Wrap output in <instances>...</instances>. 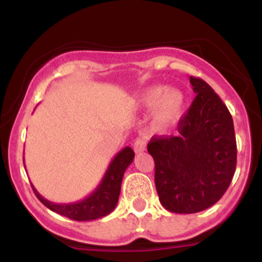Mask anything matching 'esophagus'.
Instances as JSON below:
<instances>
[{"mask_svg":"<svg viewBox=\"0 0 262 262\" xmlns=\"http://www.w3.org/2000/svg\"><path fill=\"white\" fill-rule=\"evenodd\" d=\"M146 149V139L144 137L137 138V140L134 141V151L137 152H143Z\"/></svg>","mask_w":262,"mask_h":262,"instance_id":"34e87169","label":"esophagus"}]
</instances>
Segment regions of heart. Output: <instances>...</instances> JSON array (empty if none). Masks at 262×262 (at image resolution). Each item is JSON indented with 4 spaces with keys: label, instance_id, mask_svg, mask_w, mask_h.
Segmentation results:
<instances>
[{
    "label": "heart",
    "instance_id": "heart-1",
    "mask_svg": "<svg viewBox=\"0 0 262 262\" xmlns=\"http://www.w3.org/2000/svg\"><path fill=\"white\" fill-rule=\"evenodd\" d=\"M135 106L152 108L151 127L164 132L175 127L182 118L186 98L180 90L161 85L150 86L138 93L134 98Z\"/></svg>",
    "mask_w": 262,
    "mask_h": 262
}]
</instances>
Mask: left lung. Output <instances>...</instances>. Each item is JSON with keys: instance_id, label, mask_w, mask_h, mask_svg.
<instances>
[{"instance_id": "1", "label": "left lung", "mask_w": 262, "mask_h": 262, "mask_svg": "<svg viewBox=\"0 0 262 262\" xmlns=\"http://www.w3.org/2000/svg\"><path fill=\"white\" fill-rule=\"evenodd\" d=\"M197 93L179 122V137L152 138L148 151L155 161V186L164 208L189 214L217 203L236 167L233 118L206 81L189 77Z\"/></svg>"}]
</instances>
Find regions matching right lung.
Wrapping results in <instances>:
<instances>
[{"label":"right lung","instance_id":"obj_1","mask_svg":"<svg viewBox=\"0 0 262 262\" xmlns=\"http://www.w3.org/2000/svg\"><path fill=\"white\" fill-rule=\"evenodd\" d=\"M134 159L133 149L125 146L113 158L110 166L101 180L100 185L91 194L75 203H54L45 200L40 193L34 188L32 183V188L34 191L38 200L44 204L47 208L58 214L64 215L73 221L86 222L93 221L110 214L116 208L118 203L119 193H121V185L123 175L129 165Z\"/></svg>","mask_w":262,"mask_h":262}]
</instances>
